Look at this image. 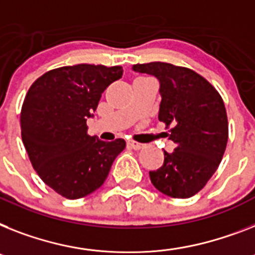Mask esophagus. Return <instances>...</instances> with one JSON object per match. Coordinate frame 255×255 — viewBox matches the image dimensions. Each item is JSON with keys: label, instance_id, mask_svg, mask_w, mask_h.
<instances>
[{"label": "esophagus", "instance_id": "1", "mask_svg": "<svg viewBox=\"0 0 255 255\" xmlns=\"http://www.w3.org/2000/svg\"><path fill=\"white\" fill-rule=\"evenodd\" d=\"M128 146H129L130 148H132V150H140V148H143L142 143L134 142V140H129V142H128Z\"/></svg>", "mask_w": 255, "mask_h": 255}]
</instances>
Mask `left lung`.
Returning <instances> with one entry per match:
<instances>
[{
    "instance_id": "left-lung-1",
    "label": "left lung",
    "mask_w": 255,
    "mask_h": 255,
    "mask_svg": "<svg viewBox=\"0 0 255 255\" xmlns=\"http://www.w3.org/2000/svg\"><path fill=\"white\" fill-rule=\"evenodd\" d=\"M132 70L159 81V121L172 125L173 152L164 151V163L151 170L152 185L172 198L197 194L222 161L228 140V120L222 96L205 78L167 62L132 65Z\"/></svg>"
}]
</instances>
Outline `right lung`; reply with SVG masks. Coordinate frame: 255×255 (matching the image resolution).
<instances>
[{
    "instance_id": "obj_1",
    "label": "right lung",
    "mask_w": 255,
    "mask_h": 255,
    "mask_svg": "<svg viewBox=\"0 0 255 255\" xmlns=\"http://www.w3.org/2000/svg\"><path fill=\"white\" fill-rule=\"evenodd\" d=\"M123 67L79 64L50 70L33 82L20 112L22 140L39 177L67 199L98 190L126 142L87 134L99 100Z\"/></svg>"
}]
</instances>
